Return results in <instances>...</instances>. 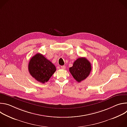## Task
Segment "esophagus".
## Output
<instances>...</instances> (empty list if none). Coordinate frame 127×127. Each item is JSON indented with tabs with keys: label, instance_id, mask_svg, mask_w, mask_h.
I'll list each match as a JSON object with an SVG mask.
<instances>
[{
	"label": "esophagus",
	"instance_id": "34e87169",
	"mask_svg": "<svg viewBox=\"0 0 127 127\" xmlns=\"http://www.w3.org/2000/svg\"><path fill=\"white\" fill-rule=\"evenodd\" d=\"M65 66H64V65H63V66H61V68L62 69H65Z\"/></svg>",
	"mask_w": 127,
	"mask_h": 127
}]
</instances>
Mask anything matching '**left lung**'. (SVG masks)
<instances>
[{"instance_id":"obj_1","label":"left lung","mask_w":127,"mask_h":127,"mask_svg":"<svg viewBox=\"0 0 127 127\" xmlns=\"http://www.w3.org/2000/svg\"><path fill=\"white\" fill-rule=\"evenodd\" d=\"M91 70V64L84 57L78 58L73 63V66L69 68L70 73L78 82H80L86 79L89 76Z\"/></svg>"}]
</instances>
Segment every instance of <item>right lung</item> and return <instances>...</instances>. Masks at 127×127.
<instances>
[{
	"instance_id": "add662e5",
	"label": "right lung",
	"mask_w": 127,
	"mask_h": 127,
	"mask_svg": "<svg viewBox=\"0 0 127 127\" xmlns=\"http://www.w3.org/2000/svg\"><path fill=\"white\" fill-rule=\"evenodd\" d=\"M28 68L32 76L42 83L47 82L56 70L55 66L40 53L31 59Z\"/></svg>"
}]
</instances>
